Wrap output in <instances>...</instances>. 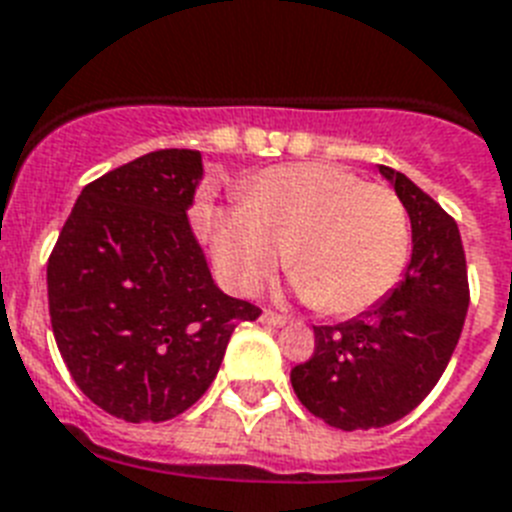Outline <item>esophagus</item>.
<instances>
[{"label":"esophagus","mask_w":512,"mask_h":512,"mask_svg":"<svg viewBox=\"0 0 512 512\" xmlns=\"http://www.w3.org/2000/svg\"><path fill=\"white\" fill-rule=\"evenodd\" d=\"M260 321L263 323H268V326H273V328H281V326H286V318L284 315H278V313H270V310H263V315H260Z\"/></svg>","instance_id":"obj_1"}]
</instances>
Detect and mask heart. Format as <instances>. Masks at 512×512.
<instances>
[{"label": "heart", "instance_id": "1", "mask_svg": "<svg viewBox=\"0 0 512 512\" xmlns=\"http://www.w3.org/2000/svg\"><path fill=\"white\" fill-rule=\"evenodd\" d=\"M410 247L400 197L334 165H281L244 186L242 207L213 215V257L234 292H255L281 249L318 310L357 315L392 292Z\"/></svg>", "mask_w": 512, "mask_h": 512}]
</instances>
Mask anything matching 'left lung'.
Here are the masks:
<instances>
[{"label":"left lung","mask_w":512,"mask_h":512,"mask_svg":"<svg viewBox=\"0 0 512 512\" xmlns=\"http://www.w3.org/2000/svg\"><path fill=\"white\" fill-rule=\"evenodd\" d=\"M413 231L405 276L352 321L313 326L315 352L292 371L299 402L342 431L381 429L426 400L458 347L468 273L455 220L400 173L378 165Z\"/></svg>","instance_id":"obj_1"}]
</instances>
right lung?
<instances>
[{
    "label": "right lung",
    "instance_id": "add662e5",
    "mask_svg": "<svg viewBox=\"0 0 512 512\" xmlns=\"http://www.w3.org/2000/svg\"><path fill=\"white\" fill-rule=\"evenodd\" d=\"M205 176L194 149H160L83 186L47 265L49 315L70 376L128 423L189 410L218 376L236 323L189 210Z\"/></svg>",
    "mask_w": 512,
    "mask_h": 512
}]
</instances>
